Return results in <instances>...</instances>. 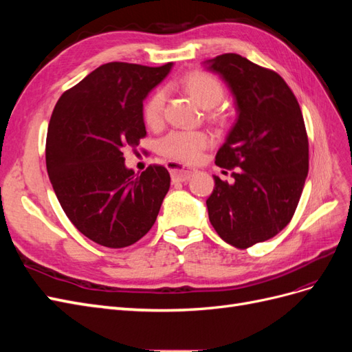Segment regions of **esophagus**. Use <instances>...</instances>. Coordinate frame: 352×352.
Wrapping results in <instances>:
<instances>
[{"label":"esophagus","instance_id":"obj_1","mask_svg":"<svg viewBox=\"0 0 352 352\" xmlns=\"http://www.w3.org/2000/svg\"><path fill=\"white\" fill-rule=\"evenodd\" d=\"M167 166L170 168V173H172L173 182H186V180H189L190 176L195 173L194 168L185 167L176 162H170Z\"/></svg>","mask_w":352,"mask_h":352}]
</instances>
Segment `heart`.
Listing matches in <instances>:
<instances>
[{"label": "heart", "instance_id": "b5f03b06", "mask_svg": "<svg viewBox=\"0 0 352 352\" xmlns=\"http://www.w3.org/2000/svg\"><path fill=\"white\" fill-rule=\"evenodd\" d=\"M185 89L190 94L201 107L211 109L217 105L225 89L221 82L206 72L189 73L184 80ZM166 104V91L157 89L151 94L144 105V119L151 127H158L163 123ZM211 138L202 131H173L158 142V150L166 157L182 163H195L202 151L210 145Z\"/></svg>", "mask_w": 352, "mask_h": 352}]
</instances>
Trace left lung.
<instances>
[{
  "mask_svg": "<svg viewBox=\"0 0 352 352\" xmlns=\"http://www.w3.org/2000/svg\"><path fill=\"white\" fill-rule=\"evenodd\" d=\"M228 85L236 122L216 155L235 168L233 184L214 177L206 201L210 223L238 250L273 238L291 221L308 175V140L294 92L276 72L239 54L202 63Z\"/></svg>",
  "mask_w": 352,
  "mask_h": 352,
  "instance_id": "left-lung-1",
  "label": "left lung"
}]
</instances>
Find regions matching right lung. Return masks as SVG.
I'll list each match as a JSON object with an SVG mask.
<instances>
[{"instance_id": "right-lung-1", "label": "right lung", "mask_w": 352, "mask_h": 352, "mask_svg": "<svg viewBox=\"0 0 352 352\" xmlns=\"http://www.w3.org/2000/svg\"><path fill=\"white\" fill-rule=\"evenodd\" d=\"M172 67L107 63L63 94L52 111L45 151L51 185L69 220L102 247L140 241L170 188L166 167L135 175L123 148L146 135L144 101Z\"/></svg>"}]
</instances>
